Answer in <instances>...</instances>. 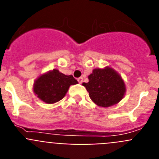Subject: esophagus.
Masks as SVG:
<instances>
[{
	"label": "esophagus",
	"instance_id": "1",
	"mask_svg": "<svg viewBox=\"0 0 159 159\" xmlns=\"http://www.w3.org/2000/svg\"><path fill=\"white\" fill-rule=\"evenodd\" d=\"M77 80H78V82L80 83V84H82V83H83V78H82V77H80V78L77 79Z\"/></svg>",
	"mask_w": 159,
	"mask_h": 159
}]
</instances>
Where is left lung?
<instances>
[{
	"label": "left lung",
	"mask_w": 159,
	"mask_h": 159,
	"mask_svg": "<svg viewBox=\"0 0 159 159\" xmlns=\"http://www.w3.org/2000/svg\"><path fill=\"white\" fill-rule=\"evenodd\" d=\"M88 83H84L89 96L95 104L108 107L116 104L124 97L126 86L119 73L110 67L95 68L88 75Z\"/></svg>",
	"instance_id": "obj_1"
}]
</instances>
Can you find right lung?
Here are the masks:
<instances>
[{
    "instance_id": "add662e5",
    "label": "right lung",
    "mask_w": 159,
    "mask_h": 159,
    "mask_svg": "<svg viewBox=\"0 0 159 159\" xmlns=\"http://www.w3.org/2000/svg\"><path fill=\"white\" fill-rule=\"evenodd\" d=\"M78 84L71 75H66L53 69L38 77L33 84L35 95L43 102L52 104L65 96L71 85Z\"/></svg>"
}]
</instances>
